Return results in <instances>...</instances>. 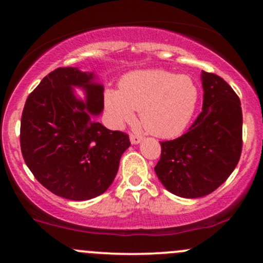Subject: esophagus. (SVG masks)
<instances>
[{
    "label": "esophagus",
    "mask_w": 263,
    "mask_h": 263,
    "mask_svg": "<svg viewBox=\"0 0 263 263\" xmlns=\"http://www.w3.org/2000/svg\"><path fill=\"white\" fill-rule=\"evenodd\" d=\"M129 141H131L132 144H138L142 141V137L137 135H131L129 136Z\"/></svg>",
    "instance_id": "34e87169"
}]
</instances>
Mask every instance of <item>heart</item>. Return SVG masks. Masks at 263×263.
Listing matches in <instances>:
<instances>
[{
  "label": "heart",
  "instance_id": "heart-1",
  "mask_svg": "<svg viewBox=\"0 0 263 263\" xmlns=\"http://www.w3.org/2000/svg\"><path fill=\"white\" fill-rule=\"evenodd\" d=\"M199 89L188 75L164 69H144L126 74L120 90L105 93V105L117 125L131 121L140 111L141 122L149 134L170 138L180 135L194 116Z\"/></svg>",
  "mask_w": 263,
  "mask_h": 263
}]
</instances>
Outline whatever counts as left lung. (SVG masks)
Segmentation results:
<instances>
[{
	"mask_svg": "<svg viewBox=\"0 0 263 263\" xmlns=\"http://www.w3.org/2000/svg\"><path fill=\"white\" fill-rule=\"evenodd\" d=\"M203 110L188 132L161 142L155 172L168 192L201 198L228 179L242 149V110L238 96L219 75L201 71Z\"/></svg>",
	"mask_w": 263,
	"mask_h": 263,
	"instance_id": "left-lung-1",
	"label": "left lung"
}]
</instances>
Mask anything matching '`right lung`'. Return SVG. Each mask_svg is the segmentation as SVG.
<instances>
[{"label": "right lung", "instance_id": "obj_1", "mask_svg": "<svg viewBox=\"0 0 263 263\" xmlns=\"http://www.w3.org/2000/svg\"><path fill=\"white\" fill-rule=\"evenodd\" d=\"M93 73L58 68L29 93L21 119V151L42 185L69 200H89L108 189L128 136L95 120L104 110V85ZM86 93L84 101L73 89Z\"/></svg>", "mask_w": 263, "mask_h": 263}]
</instances>
